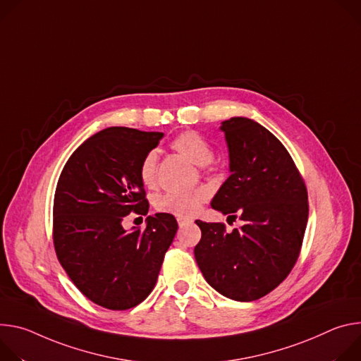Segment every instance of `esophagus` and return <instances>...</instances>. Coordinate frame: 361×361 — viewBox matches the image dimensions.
<instances>
[{
  "mask_svg": "<svg viewBox=\"0 0 361 361\" xmlns=\"http://www.w3.org/2000/svg\"><path fill=\"white\" fill-rule=\"evenodd\" d=\"M190 221L188 219V218H178V224H179V226L182 228L183 225H186V224H189Z\"/></svg>",
  "mask_w": 361,
  "mask_h": 361,
  "instance_id": "obj_1",
  "label": "esophagus"
}]
</instances>
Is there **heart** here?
I'll use <instances>...</instances> for the list:
<instances>
[{"label":"heart","instance_id":"1","mask_svg":"<svg viewBox=\"0 0 361 361\" xmlns=\"http://www.w3.org/2000/svg\"><path fill=\"white\" fill-rule=\"evenodd\" d=\"M172 147L196 166H207L214 159L211 145L195 132H185L179 135L173 140ZM156 164L157 154L154 152H149L140 165V179L147 188H152L156 183ZM205 197L207 195L201 189L190 192H168L156 199V208L160 212L180 218L192 216L201 208Z\"/></svg>","mask_w":361,"mask_h":361}]
</instances>
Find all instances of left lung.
I'll use <instances>...</instances> for the list:
<instances>
[{
	"instance_id": "obj_1",
	"label": "left lung",
	"mask_w": 361,
	"mask_h": 361,
	"mask_svg": "<svg viewBox=\"0 0 361 361\" xmlns=\"http://www.w3.org/2000/svg\"><path fill=\"white\" fill-rule=\"evenodd\" d=\"M229 178L215 193V211L244 221L225 232L222 224L195 221L201 241L195 259L207 283L226 298L254 301L281 284L293 269L308 219L305 185L287 149L248 117L221 123Z\"/></svg>"
}]
</instances>
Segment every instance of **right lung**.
Returning a JSON list of instances; mask_svg holds the SVG:
<instances>
[{"label":"right lung","instance_id":"add662e5","mask_svg":"<svg viewBox=\"0 0 361 361\" xmlns=\"http://www.w3.org/2000/svg\"><path fill=\"white\" fill-rule=\"evenodd\" d=\"M164 136L107 128L74 150L59 178L57 258L74 286L109 310L132 308L152 293L178 231L175 216L164 212L149 215L145 231L122 225L132 212L147 215L140 165Z\"/></svg>","mask_w":361,"mask_h":361}]
</instances>
